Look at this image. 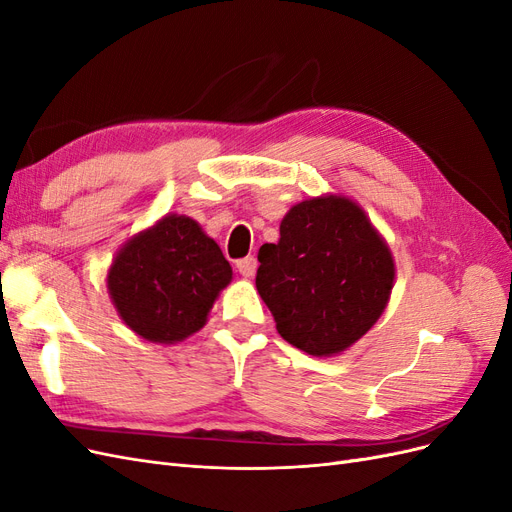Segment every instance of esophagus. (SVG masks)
<instances>
[{
  "mask_svg": "<svg viewBox=\"0 0 512 512\" xmlns=\"http://www.w3.org/2000/svg\"><path fill=\"white\" fill-rule=\"evenodd\" d=\"M237 269L243 277H252L258 269V260L254 256H245V258L237 260Z\"/></svg>",
  "mask_w": 512,
  "mask_h": 512,
  "instance_id": "esophagus-1",
  "label": "esophagus"
}]
</instances>
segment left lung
Wrapping results in <instances>:
<instances>
[{"label": "left lung", "mask_w": 512, "mask_h": 512, "mask_svg": "<svg viewBox=\"0 0 512 512\" xmlns=\"http://www.w3.org/2000/svg\"><path fill=\"white\" fill-rule=\"evenodd\" d=\"M256 288L288 344L333 356L374 327L389 303L395 262L365 211L346 196L294 205L280 241L258 252Z\"/></svg>", "instance_id": "1"}]
</instances>
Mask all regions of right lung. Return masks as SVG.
I'll use <instances>...</instances> for the list:
<instances>
[{
  "instance_id": "right-lung-1",
  "label": "right lung",
  "mask_w": 512,
  "mask_h": 512,
  "mask_svg": "<svg viewBox=\"0 0 512 512\" xmlns=\"http://www.w3.org/2000/svg\"><path fill=\"white\" fill-rule=\"evenodd\" d=\"M230 280L220 245L188 215L168 213L123 243L106 286L136 335L153 344H177L205 327Z\"/></svg>"
}]
</instances>
